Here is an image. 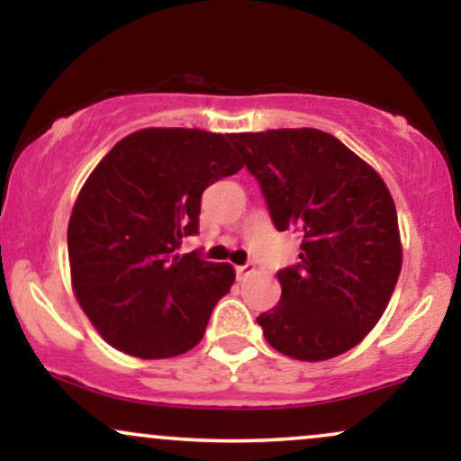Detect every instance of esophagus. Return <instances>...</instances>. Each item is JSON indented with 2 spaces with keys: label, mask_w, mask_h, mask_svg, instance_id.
<instances>
[{
  "label": "esophagus",
  "mask_w": 461,
  "mask_h": 461,
  "mask_svg": "<svg viewBox=\"0 0 461 461\" xmlns=\"http://www.w3.org/2000/svg\"><path fill=\"white\" fill-rule=\"evenodd\" d=\"M253 271H256V267H253L251 262L249 264H242V267H236V273H238V277H247V275H251Z\"/></svg>",
  "instance_id": "esophagus-1"
}]
</instances>
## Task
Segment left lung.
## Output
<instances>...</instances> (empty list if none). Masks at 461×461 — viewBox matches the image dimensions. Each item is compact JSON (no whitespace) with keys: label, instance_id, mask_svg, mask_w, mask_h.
<instances>
[{"label":"left lung","instance_id":"obj_1","mask_svg":"<svg viewBox=\"0 0 461 461\" xmlns=\"http://www.w3.org/2000/svg\"><path fill=\"white\" fill-rule=\"evenodd\" d=\"M230 140L260 182L273 225L301 236V262L277 273L282 299L258 316L264 338L301 362L342 356L377 325L399 279L393 194L327 131H242Z\"/></svg>","mask_w":461,"mask_h":461}]
</instances>
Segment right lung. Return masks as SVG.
Segmentation results:
<instances>
[{"mask_svg":"<svg viewBox=\"0 0 461 461\" xmlns=\"http://www.w3.org/2000/svg\"><path fill=\"white\" fill-rule=\"evenodd\" d=\"M240 168L227 134L186 128L134 131L95 167L67 242L73 293L108 345L142 359L199 345L236 271L177 249L197 234L203 190Z\"/></svg>","mask_w":461,"mask_h":461,"instance_id":"add662e5","label":"right lung"}]
</instances>
